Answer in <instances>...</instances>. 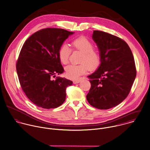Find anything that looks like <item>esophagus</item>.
Masks as SVG:
<instances>
[{
  "label": "esophagus",
  "mask_w": 150,
  "mask_h": 150,
  "mask_svg": "<svg viewBox=\"0 0 150 150\" xmlns=\"http://www.w3.org/2000/svg\"><path fill=\"white\" fill-rule=\"evenodd\" d=\"M82 78H79V79H76V80H74L73 81V83H74V84H76V83H79L81 81H82Z\"/></svg>",
  "instance_id": "obj_1"
}]
</instances>
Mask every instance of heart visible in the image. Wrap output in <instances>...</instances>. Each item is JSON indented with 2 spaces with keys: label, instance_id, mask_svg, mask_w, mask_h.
<instances>
[{
  "label": "heart",
  "instance_id": "heart-1",
  "mask_svg": "<svg viewBox=\"0 0 150 150\" xmlns=\"http://www.w3.org/2000/svg\"><path fill=\"white\" fill-rule=\"evenodd\" d=\"M73 47L83 53L80 65H69L65 68L66 76L71 79H76L85 74L88 69L93 70L100 64L101 57L100 53L94 50V45L89 39L80 36L72 42ZM71 49L67 44H63L59 51V58L62 64H67L71 53Z\"/></svg>",
  "mask_w": 150,
  "mask_h": 150
}]
</instances>
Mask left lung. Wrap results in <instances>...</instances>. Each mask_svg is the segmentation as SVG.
Listing matches in <instances>:
<instances>
[{
	"mask_svg": "<svg viewBox=\"0 0 150 150\" xmlns=\"http://www.w3.org/2000/svg\"><path fill=\"white\" fill-rule=\"evenodd\" d=\"M92 38L101 60L97 69L88 76L91 88L86 98L91 106L107 110L120 104L129 94L136 76L135 62L129 46L120 38L94 30Z\"/></svg>",
	"mask_w": 150,
	"mask_h": 150,
	"instance_id": "obj_1",
	"label": "left lung"
}]
</instances>
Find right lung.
Returning <instances> with one entry per match:
<instances>
[{
  "label": "right lung",
  "mask_w": 150,
  "mask_h": 150,
  "mask_svg": "<svg viewBox=\"0 0 150 150\" xmlns=\"http://www.w3.org/2000/svg\"><path fill=\"white\" fill-rule=\"evenodd\" d=\"M74 32L61 28H45L32 34L24 43L16 69L22 89L36 105L55 108L65 100L66 88L72 82L54 78L64 72L59 58L60 47Z\"/></svg>",
  "instance_id": "right-lung-1"
}]
</instances>
